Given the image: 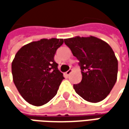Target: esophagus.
<instances>
[{
	"label": "esophagus",
	"instance_id": "esophagus-1",
	"mask_svg": "<svg viewBox=\"0 0 129 129\" xmlns=\"http://www.w3.org/2000/svg\"><path fill=\"white\" fill-rule=\"evenodd\" d=\"M72 72V69H70V70H69L68 71H67V72H65V74H66L67 76H68V75H70V73H71Z\"/></svg>",
	"mask_w": 129,
	"mask_h": 129
}]
</instances>
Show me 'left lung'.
<instances>
[{
    "mask_svg": "<svg viewBox=\"0 0 129 129\" xmlns=\"http://www.w3.org/2000/svg\"><path fill=\"white\" fill-rule=\"evenodd\" d=\"M64 43L79 60L81 70V82L73 85L75 92L90 103L104 100L117 80L118 60L111 47L92 36L66 39Z\"/></svg>",
    "mask_w": 129,
    "mask_h": 129,
    "instance_id": "1",
    "label": "left lung"
}]
</instances>
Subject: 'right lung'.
Segmentation results:
<instances>
[{
  "mask_svg": "<svg viewBox=\"0 0 129 129\" xmlns=\"http://www.w3.org/2000/svg\"><path fill=\"white\" fill-rule=\"evenodd\" d=\"M63 39H42L22 47L11 64L13 80L23 98L41 106L56 95L64 79L54 57Z\"/></svg>",
  "mask_w": 129,
  "mask_h": 129,
  "instance_id": "add662e5",
  "label": "right lung"
}]
</instances>
